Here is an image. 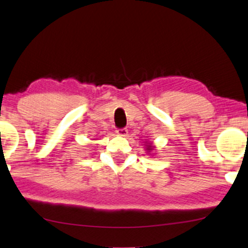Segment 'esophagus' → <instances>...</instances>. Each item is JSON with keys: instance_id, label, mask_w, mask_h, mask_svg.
<instances>
[{"instance_id": "obj_1", "label": "esophagus", "mask_w": 248, "mask_h": 248, "mask_svg": "<svg viewBox=\"0 0 248 248\" xmlns=\"http://www.w3.org/2000/svg\"><path fill=\"white\" fill-rule=\"evenodd\" d=\"M118 136H121V137H125L128 135V130L125 128H119L116 130Z\"/></svg>"}]
</instances>
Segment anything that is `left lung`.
Listing matches in <instances>:
<instances>
[{
	"mask_svg": "<svg viewBox=\"0 0 248 248\" xmlns=\"http://www.w3.org/2000/svg\"><path fill=\"white\" fill-rule=\"evenodd\" d=\"M152 148H153V147H152V145H147V149H148V151H151Z\"/></svg>",
	"mask_w": 248,
	"mask_h": 248,
	"instance_id": "1",
	"label": "left lung"
}]
</instances>
